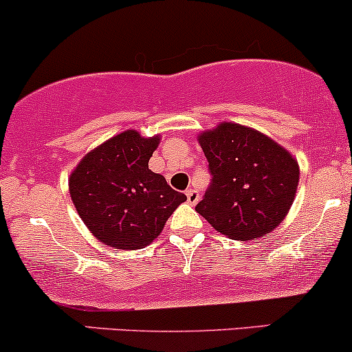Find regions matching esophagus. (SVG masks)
Instances as JSON below:
<instances>
[{
	"instance_id": "1",
	"label": "esophagus",
	"mask_w": 352,
	"mask_h": 352,
	"mask_svg": "<svg viewBox=\"0 0 352 352\" xmlns=\"http://www.w3.org/2000/svg\"><path fill=\"white\" fill-rule=\"evenodd\" d=\"M186 196H188V203H189V204H196L197 201H199V195H197L196 189L189 188L188 191H186Z\"/></svg>"
}]
</instances>
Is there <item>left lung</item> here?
I'll return each mask as SVG.
<instances>
[{
	"mask_svg": "<svg viewBox=\"0 0 352 352\" xmlns=\"http://www.w3.org/2000/svg\"><path fill=\"white\" fill-rule=\"evenodd\" d=\"M211 184L196 211L221 234L250 241L271 232L291 209L298 161L256 129L221 123L199 136Z\"/></svg>",
	"mask_w": 352,
	"mask_h": 352,
	"instance_id": "left-lung-1",
	"label": "left lung"
}]
</instances>
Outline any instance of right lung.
Listing matches in <instances>:
<instances>
[{
  "label": "right lung",
  "instance_id": "obj_1",
  "mask_svg": "<svg viewBox=\"0 0 352 352\" xmlns=\"http://www.w3.org/2000/svg\"><path fill=\"white\" fill-rule=\"evenodd\" d=\"M160 136L128 129L89 151L69 176L78 214L101 243L114 250H141L163 231L166 221L186 201L149 169Z\"/></svg>",
  "mask_w": 352,
  "mask_h": 352
}]
</instances>
